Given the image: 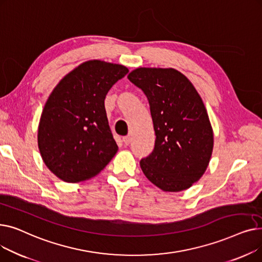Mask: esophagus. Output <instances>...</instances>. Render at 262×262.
<instances>
[{
    "mask_svg": "<svg viewBox=\"0 0 262 262\" xmlns=\"http://www.w3.org/2000/svg\"><path fill=\"white\" fill-rule=\"evenodd\" d=\"M123 142H124V144H125V145H128V144L132 142L130 136H125V137H123Z\"/></svg>",
    "mask_w": 262,
    "mask_h": 262,
    "instance_id": "obj_1",
    "label": "esophagus"
}]
</instances>
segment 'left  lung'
<instances>
[{
  "mask_svg": "<svg viewBox=\"0 0 262 262\" xmlns=\"http://www.w3.org/2000/svg\"><path fill=\"white\" fill-rule=\"evenodd\" d=\"M127 78L148 101L155 145L140 167L163 191L178 192L196 183L208 167L213 133L200 94L174 69L138 68Z\"/></svg>",
  "mask_w": 262,
  "mask_h": 262,
  "instance_id": "left-lung-1",
  "label": "left lung"
}]
</instances>
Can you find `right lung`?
Wrapping results in <instances>:
<instances>
[{
  "instance_id": "obj_1",
  "label": "right lung",
  "mask_w": 262,
  "mask_h": 262,
  "mask_svg": "<svg viewBox=\"0 0 262 262\" xmlns=\"http://www.w3.org/2000/svg\"><path fill=\"white\" fill-rule=\"evenodd\" d=\"M128 73L121 64L89 60L67 74L46 103L38 146L50 171L78 183L99 174L118 150L109 127L105 99Z\"/></svg>"
}]
</instances>
